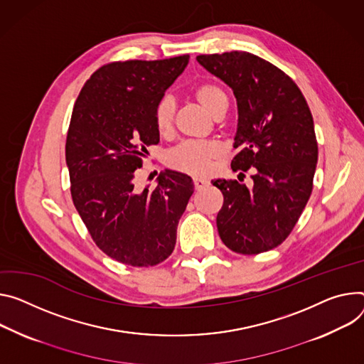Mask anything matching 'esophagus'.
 Masks as SVG:
<instances>
[{"label": "esophagus", "mask_w": 364, "mask_h": 364, "mask_svg": "<svg viewBox=\"0 0 364 364\" xmlns=\"http://www.w3.org/2000/svg\"><path fill=\"white\" fill-rule=\"evenodd\" d=\"M193 184H194V188H196V190H202V188L208 187L210 183H209V180L196 177V178H193Z\"/></svg>", "instance_id": "obj_1"}]
</instances>
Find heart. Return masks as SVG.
Returning <instances> with one entry per match:
<instances>
[{"label":"heart","instance_id":"obj_1","mask_svg":"<svg viewBox=\"0 0 364 364\" xmlns=\"http://www.w3.org/2000/svg\"><path fill=\"white\" fill-rule=\"evenodd\" d=\"M194 100L213 117L223 114L228 109V95L215 82H205L193 91ZM176 120V100L171 95H162L154 110V122L159 135H170ZM220 146L212 141H184L171 148L165 155L170 168L203 176L210 171L213 164L220 158Z\"/></svg>","mask_w":364,"mask_h":364}]
</instances>
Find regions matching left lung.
Segmentation results:
<instances>
[{
  "mask_svg": "<svg viewBox=\"0 0 364 364\" xmlns=\"http://www.w3.org/2000/svg\"><path fill=\"white\" fill-rule=\"evenodd\" d=\"M232 88L238 129L230 168L250 171L253 187L212 181L223 194L216 225L222 242L255 255L279 247L299 220L314 187L318 142L302 91L282 70L248 52L196 58Z\"/></svg>",
  "mask_w": 364,
  "mask_h": 364,
  "instance_id": "obj_1",
  "label": "left lung"
}]
</instances>
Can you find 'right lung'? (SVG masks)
I'll use <instances>...</instances> for the list:
<instances>
[{
    "label": "right lung",
    "instance_id": "add662e5",
    "mask_svg": "<svg viewBox=\"0 0 364 364\" xmlns=\"http://www.w3.org/2000/svg\"><path fill=\"white\" fill-rule=\"evenodd\" d=\"M188 58L106 63L74 105L65 145L73 202L95 245L132 267L171 255L193 194L191 178L170 170L154 188L136 187L148 146L159 142L155 106Z\"/></svg>",
    "mask_w": 364,
    "mask_h": 364
}]
</instances>
